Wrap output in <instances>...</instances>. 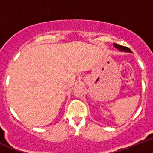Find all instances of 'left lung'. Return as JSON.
Here are the masks:
<instances>
[{
  "mask_svg": "<svg viewBox=\"0 0 153 153\" xmlns=\"http://www.w3.org/2000/svg\"><path fill=\"white\" fill-rule=\"evenodd\" d=\"M113 45L115 46V48H116L117 49H119V51H126V52H132V51L130 50L127 47H125V46H122V45H118V44H113Z\"/></svg>",
  "mask_w": 153,
  "mask_h": 153,
  "instance_id": "1",
  "label": "left lung"
}]
</instances>
